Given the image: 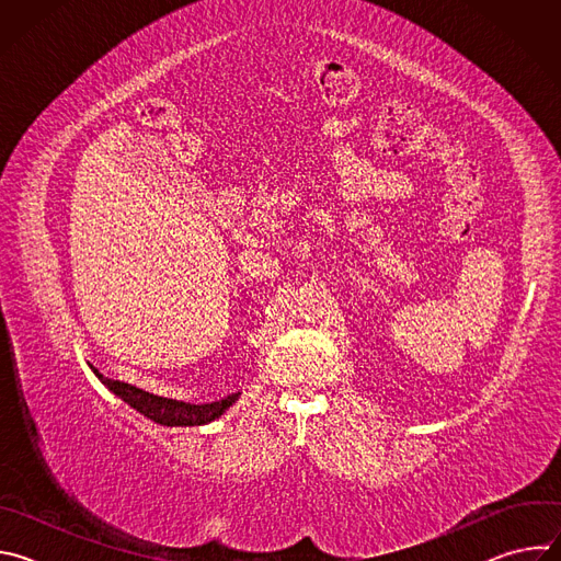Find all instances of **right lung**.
I'll return each instance as SVG.
<instances>
[{"mask_svg": "<svg viewBox=\"0 0 561 561\" xmlns=\"http://www.w3.org/2000/svg\"><path fill=\"white\" fill-rule=\"evenodd\" d=\"M95 375L102 379V383L111 392H115L119 399H124V402L130 409H135L137 413H141L150 422L162 424V426H204V424H210V422L219 420L237 402L239 394H242L237 390V392H230V394H226L221 399H215V402H208V404H191V402H180V399L152 394L148 390H141V388L124 383V381L106 379L98 370H95Z\"/></svg>", "mask_w": 561, "mask_h": 561, "instance_id": "obj_1", "label": "right lung"}]
</instances>
